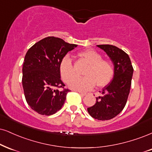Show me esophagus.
<instances>
[{
    "label": "esophagus",
    "instance_id": "esophagus-1",
    "mask_svg": "<svg viewBox=\"0 0 152 152\" xmlns=\"http://www.w3.org/2000/svg\"><path fill=\"white\" fill-rule=\"evenodd\" d=\"M79 93L81 95H82V96H86V95L89 94V93H87V92H82V91H79Z\"/></svg>",
    "mask_w": 152,
    "mask_h": 152
}]
</instances>
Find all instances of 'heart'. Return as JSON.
Masks as SVG:
<instances>
[{
	"instance_id": "heart-1",
	"label": "heart",
	"mask_w": 152,
	"mask_h": 152,
	"mask_svg": "<svg viewBox=\"0 0 152 152\" xmlns=\"http://www.w3.org/2000/svg\"><path fill=\"white\" fill-rule=\"evenodd\" d=\"M77 57L87 66L83 72L85 77L73 79L76 76L72 61L65 56L59 65V71L63 81L68 83L70 88L79 91H87L94 87L102 88L107 86L113 80L115 67L110 61L102 59V56L96 50L87 49L77 53Z\"/></svg>"
}]
</instances>
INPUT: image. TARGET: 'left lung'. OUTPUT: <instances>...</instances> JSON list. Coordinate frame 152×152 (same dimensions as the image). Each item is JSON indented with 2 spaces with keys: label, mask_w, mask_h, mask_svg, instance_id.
<instances>
[{
  "label": "left lung",
  "mask_w": 152,
  "mask_h": 152,
  "mask_svg": "<svg viewBox=\"0 0 152 152\" xmlns=\"http://www.w3.org/2000/svg\"><path fill=\"white\" fill-rule=\"evenodd\" d=\"M107 53L113 63L115 75L112 81L96 97L95 104L87 108L94 118L107 121L118 115L125 106L130 93L133 67L128 54L113 45H97Z\"/></svg>",
  "instance_id": "left-lung-1"
}]
</instances>
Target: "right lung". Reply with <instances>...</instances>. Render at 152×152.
<instances>
[{
	"mask_svg": "<svg viewBox=\"0 0 152 152\" xmlns=\"http://www.w3.org/2000/svg\"><path fill=\"white\" fill-rule=\"evenodd\" d=\"M77 46L48 37L34 44L26 53L22 87L28 105L39 114L53 115L64 104L70 90L62 82L59 65L67 52ZM60 88L63 90L59 91Z\"/></svg>",
	"mask_w": 152,
	"mask_h": 152,
	"instance_id": "1",
	"label": "right lung"
}]
</instances>
